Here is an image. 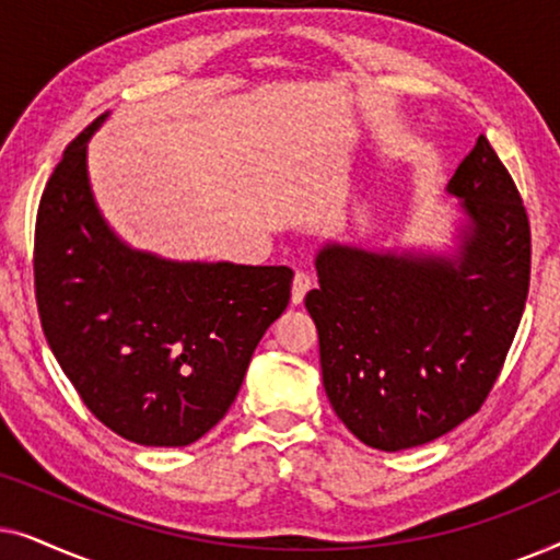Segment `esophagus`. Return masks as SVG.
Wrapping results in <instances>:
<instances>
[{"mask_svg": "<svg viewBox=\"0 0 560 560\" xmlns=\"http://www.w3.org/2000/svg\"><path fill=\"white\" fill-rule=\"evenodd\" d=\"M311 288H313V278H311V275L303 272V270H298V272H295V280H293V293H290V298H293V303L301 305L305 293H308Z\"/></svg>", "mask_w": 560, "mask_h": 560, "instance_id": "1", "label": "esophagus"}]
</instances>
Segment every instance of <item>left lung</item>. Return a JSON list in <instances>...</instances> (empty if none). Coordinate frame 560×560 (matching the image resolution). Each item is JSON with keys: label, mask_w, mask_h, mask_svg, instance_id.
<instances>
[{"label": "left lung", "mask_w": 560, "mask_h": 560, "mask_svg": "<svg viewBox=\"0 0 560 560\" xmlns=\"http://www.w3.org/2000/svg\"><path fill=\"white\" fill-rule=\"evenodd\" d=\"M446 190L466 213L456 255L326 244L305 295L331 408L380 451L423 446L471 418L525 311L530 221L485 135Z\"/></svg>", "instance_id": "obj_1"}]
</instances>
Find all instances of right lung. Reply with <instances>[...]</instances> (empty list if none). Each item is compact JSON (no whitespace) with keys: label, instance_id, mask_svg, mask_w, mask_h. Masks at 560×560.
I'll return each mask as SVG.
<instances>
[{"label":"right lung","instance_id":"1","mask_svg":"<svg viewBox=\"0 0 560 560\" xmlns=\"http://www.w3.org/2000/svg\"><path fill=\"white\" fill-rule=\"evenodd\" d=\"M68 144L35 221V298L60 370L106 428L188 446L240 393L259 339L288 308L293 270L173 262L127 247L96 209L86 142Z\"/></svg>","mask_w":560,"mask_h":560}]
</instances>
